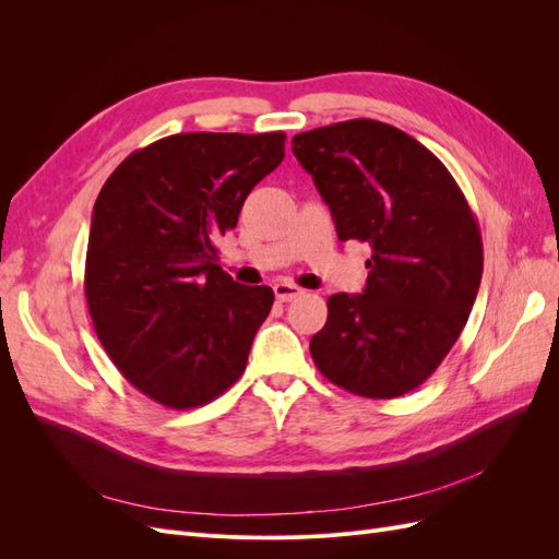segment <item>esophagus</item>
I'll return each instance as SVG.
<instances>
[{"label": "esophagus", "instance_id": "34e87169", "mask_svg": "<svg viewBox=\"0 0 559 559\" xmlns=\"http://www.w3.org/2000/svg\"><path fill=\"white\" fill-rule=\"evenodd\" d=\"M273 289H275V298H277L280 302H292V300H296L298 296H302L300 286L289 284V282H280V284L273 286Z\"/></svg>", "mask_w": 559, "mask_h": 559}]
</instances>
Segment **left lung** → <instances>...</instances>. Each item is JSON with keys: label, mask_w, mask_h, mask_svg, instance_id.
Returning a JSON list of instances; mask_svg holds the SVG:
<instances>
[{"label": "left lung", "mask_w": 559, "mask_h": 559, "mask_svg": "<svg viewBox=\"0 0 559 559\" xmlns=\"http://www.w3.org/2000/svg\"><path fill=\"white\" fill-rule=\"evenodd\" d=\"M292 148L329 205L337 240L373 251L364 294L326 300L312 359L357 396L408 394L448 357L478 296L476 214L427 146L373 118L300 132Z\"/></svg>", "instance_id": "8db88e82"}]
</instances>
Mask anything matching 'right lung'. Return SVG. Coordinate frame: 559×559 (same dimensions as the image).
Masks as SVG:
<instances>
[{
	"instance_id": "1",
	"label": "right lung",
	"mask_w": 559,
	"mask_h": 559,
	"mask_svg": "<svg viewBox=\"0 0 559 559\" xmlns=\"http://www.w3.org/2000/svg\"><path fill=\"white\" fill-rule=\"evenodd\" d=\"M284 132H181L130 154L105 181L86 251L88 312L121 376L189 411L240 380L270 286L233 282L216 240L284 158Z\"/></svg>"
}]
</instances>
